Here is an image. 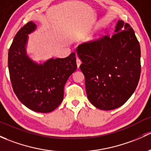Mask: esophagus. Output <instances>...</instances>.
Instances as JSON below:
<instances>
[{
  "mask_svg": "<svg viewBox=\"0 0 151 151\" xmlns=\"http://www.w3.org/2000/svg\"><path fill=\"white\" fill-rule=\"evenodd\" d=\"M81 63H82V61H81V60L79 58H77V67H80Z\"/></svg>",
  "mask_w": 151,
  "mask_h": 151,
  "instance_id": "1",
  "label": "esophagus"
}]
</instances>
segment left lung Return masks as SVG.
<instances>
[{"label": "left lung", "instance_id": "obj_1", "mask_svg": "<svg viewBox=\"0 0 151 151\" xmlns=\"http://www.w3.org/2000/svg\"><path fill=\"white\" fill-rule=\"evenodd\" d=\"M85 77L88 98L101 110H113L127 102L135 90L141 72L140 46L131 26L119 20L110 37L77 47Z\"/></svg>", "mask_w": 151, "mask_h": 151}]
</instances>
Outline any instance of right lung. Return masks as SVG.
Wrapping results in <instances>:
<instances>
[{
    "instance_id": "obj_1",
    "label": "right lung",
    "mask_w": 151,
    "mask_h": 151,
    "mask_svg": "<svg viewBox=\"0 0 151 151\" xmlns=\"http://www.w3.org/2000/svg\"><path fill=\"white\" fill-rule=\"evenodd\" d=\"M36 28L34 22L24 25L9 50L8 66L14 93L25 106L40 113L55 110L62 102L63 88L77 69L75 53L64 58H51L37 64L25 52L27 35Z\"/></svg>"
}]
</instances>
